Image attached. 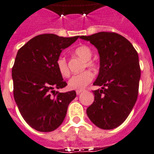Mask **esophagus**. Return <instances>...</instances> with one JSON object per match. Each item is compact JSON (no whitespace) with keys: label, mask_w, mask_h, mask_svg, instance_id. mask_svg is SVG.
I'll return each mask as SVG.
<instances>
[{"label":"esophagus","mask_w":154,"mask_h":154,"mask_svg":"<svg viewBox=\"0 0 154 154\" xmlns=\"http://www.w3.org/2000/svg\"><path fill=\"white\" fill-rule=\"evenodd\" d=\"M82 92H83V90H77V91H76V93H77V95H80Z\"/></svg>","instance_id":"1"}]
</instances>
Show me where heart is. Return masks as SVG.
<instances>
[{
	"mask_svg": "<svg viewBox=\"0 0 154 154\" xmlns=\"http://www.w3.org/2000/svg\"><path fill=\"white\" fill-rule=\"evenodd\" d=\"M74 54L85 61V65H84L85 68L86 66L91 69L96 68L97 66L96 63L90 60V58L92 57V52L88 47L83 45V46L77 47L74 50ZM56 65H57V68L59 71L60 74L62 75V77H69V69L67 65V62L64 57H58ZM92 79H93V74L90 71H85L79 74L72 76L68 81V86L70 89L82 90L88 85L92 81Z\"/></svg>",
	"mask_w": 154,
	"mask_h": 154,
	"instance_id": "b5f03b06",
	"label": "heart"
}]
</instances>
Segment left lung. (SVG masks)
Listing matches in <instances>:
<instances>
[{
    "label": "left lung",
    "instance_id": "left-lung-1",
    "mask_svg": "<svg viewBox=\"0 0 154 154\" xmlns=\"http://www.w3.org/2000/svg\"><path fill=\"white\" fill-rule=\"evenodd\" d=\"M80 38L97 49L100 69L93 85L94 102L87 108L89 119L99 128L112 130L126 120L135 104L141 69L138 54L127 38L101 32Z\"/></svg>",
    "mask_w": 154,
    "mask_h": 154
}]
</instances>
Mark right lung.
<instances>
[{"mask_svg": "<svg viewBox=\"0 0 154 154\" xmlns=\"http://www.w3.org/2000/svg\"><path fill=\"white\" fill-rule=\"evenodd\" d=\"M78 38L39 35L17 52L12 69L14 99L23 119L36 131L51 132L57 129L76 97L75 91H55L67 85L56 62L62 50Z\"/></svg>", "mask_w": 154, "mask_h": 154, "instance_id": "right-lung-1", "label": "right lung"}]
</instances>
